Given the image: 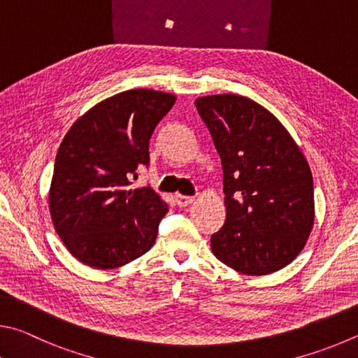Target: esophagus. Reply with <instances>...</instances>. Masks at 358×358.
<instances>
[{
  "instance_id": "34e87169",
  "label": "esophagus",
  "mask_w": 358,
  "mask_h": 358,
  "mask_svg": "<svg viewBox=\"0 0 358 358\" xmlns=\"http://www.w3.org/2000/svg\"><path fill=\"white\" fill-rule=\"evenodd\" d=\"M174 198H176V203H178L179 208H187V206L195 201V198L193 196H185V195H180V193H176Z\"/></svg>"
}]
</instances>
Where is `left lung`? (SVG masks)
Returning a JSON list of instances; mask_svg holds the SVG:
<instances>
[{"label": "left lung", "instance_id": "obj_1", "mask_svg": "<svg viewBox=\"0 0 358 358\" xmlns=\"http://www.w3.org/2000/svg\"><path fill=\"white\" fill-rule=\"evenodd\" d=\"M220 154L227 222L210 237L218 261L243 275L280 271L315 223L313 174L302 149L264 106L236 94L198 97Z\"/></svg>", "mask_w": 358, "mask_h": 358}]
</instances>
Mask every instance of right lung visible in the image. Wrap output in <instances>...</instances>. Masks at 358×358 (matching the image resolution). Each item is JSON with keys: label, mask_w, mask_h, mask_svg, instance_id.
Segmentation results:
<instances>
[{"label": "right lung", "mask_w": 358, "mask_h": 358, "mask_svg": "<svg viewBox=\"0 0 358 358\" xmlns=\"http://www.w3.org/2000/svg\"><path fill=\"white\" fill-rule=\"evenodd\" d=\"M176 96L119 92L94 105L62 140L48 208L62 243L85 266L116 268L149 252L168 204L150 187L130 189L149 165V140Z\"/></svg>", "instance_id": "right-lung-1"}]
</instances>
